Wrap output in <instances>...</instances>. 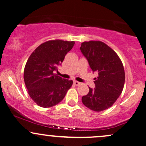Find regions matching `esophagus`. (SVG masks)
Wrapping results in <instances>:
<instances>
[{"label":"esophagus","instance_id":"obj_1","mask_svg":"<svg viewBox=\"0 0 146 146\" xmlns=\"http://www.w3.org/2000/svg\"><path fill=\"white\" fill-rule=\"evenodd\" d=\"M80 82H77V81H74L73 82V84L75 85V86H78V85L80 84Z\"/></svg>","mask_w":146,"mask_h":146}]
</instances>
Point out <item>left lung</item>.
<instances>
[{
  "label": "left lung",
  "mask_w": 146,
  "mask_h": 146,
  "mask_svg": "<svg viewBox=\"0 0 146 146\" xmlns=\"http://www.w3.org/2000/svg\"><path fill=\"white\" fill-rule=\"evenodd\" d=\"M93 72H97L95 88L82 97L83 104L89 109L100 112L108 109L123 90L125 72L121 60L115 51L100 41L84 42L80 47Z\"/></svg>",
  "instance_id": "left-lung-1"
}]
</instances>
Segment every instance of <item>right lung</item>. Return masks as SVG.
<instances>
[{"mask_svg": "<svg viewBox=\"0 0 146 146\" xmlns=\"http://www.w3.org/2000/svg\"><path fill=\"white\" fill-rule=\"evenodd\" d=\"M74 41L49 40L38 46L29 56L24 70V80L31 98L39 106L48 108L60 103L73 84L55 72L71 51Z\"/></svg>", "mask_w": 146, "mask_h": 146, "instance_id": "1", "label": "right lung"}]
</instances>
